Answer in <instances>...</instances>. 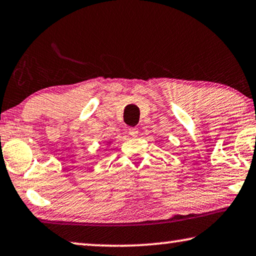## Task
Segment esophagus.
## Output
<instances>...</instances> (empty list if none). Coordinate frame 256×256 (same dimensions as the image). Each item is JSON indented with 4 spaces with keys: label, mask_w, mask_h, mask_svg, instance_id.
<instances>
[{
    "label": "esophagus",
    "mask_w": 256,
    "mask_h": 256,
    "mask_svg": "<svg viewBox=\"0 0 256 256\" xmlns=\"http://www.w3.org/2000/svg\"><path fill=\"white\" fill-rule=\"evenodd\" d=\"M128 133L131 134L132 136L136 138V136H138V130L136 128H128Z\"/></svg>",
    "instance_id": "34e87169"
}]
</instances>
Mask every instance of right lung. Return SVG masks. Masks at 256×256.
Returning a JSON list of instances; mask_svg holds the SVG:
<instances>
[{"label": "right lung", "mask_w": 256, "mask_h": 256, "mask_svg": "<svg viewBox=\"0 0 256 256\" xmlns=\"http://www.w3.org/2000/svg\"><path fill=\"white\" fill-rule=\"evenodd\" d=\"M110 144H112V141H108V142H107V144H108V146H110Z\"/></svg>", "instance_id": "obj_1"}]
</instances>
